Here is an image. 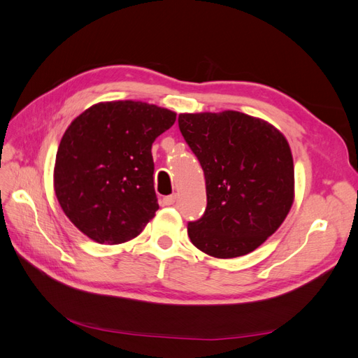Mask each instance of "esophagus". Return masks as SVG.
I'll list each match as a JSON object with an SVG mask.
<instances>
[{
    "label": "esophagus",
    "instance_id": "esophagus-1",
    "mask_svg": "<svg viewBox=\"0 0 358 358\" xmlns=\"http://www.w3.org/2000/svg\"><path fill=\"white\" fill-rule=\"evenodd\" d=\"M176 201V196L175 194H173V196H167V197H162V200H161V203H162V206H171L173 203Z\"/></svg>",
    "mask_w": 358,
    "mask_h": 358
}]
</instances>
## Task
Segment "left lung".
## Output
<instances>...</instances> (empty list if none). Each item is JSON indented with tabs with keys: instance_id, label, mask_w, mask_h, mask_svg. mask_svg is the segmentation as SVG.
Wrapping results in <instances>:
<instances>
[{
	"instance_id": "8db88e82",
	"label": "left lung",
	"mask_w": 358,
	"mask_h": 358,
	"mask_svg": "<svg viewBox=\"0 0 358 358\" xmlns=\"http://www.w3.org/2000/svg\"><path fill=\"white\" fill-rule=\"evenodd\" d=\"M179 129L200 161L208 206L188 224L192 245L215 258L252 252L294 201V162L285 136L236 110L180 113Z\"/></svg>"
}]
</instances>
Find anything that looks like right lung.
I'll return each instance as SVG.
<instances>
[{
    "label": "right lung",
    "mask_w": 358,
    "mask_h": 358,
    "mask_svg": "<svg viewBox=\"0 0 358 358\" xmlns=\"http://www.w3.org/2000/svg\"><path fill=\"white\" fill-rule=\"evenodd\" d=\"M176 113L142 101L91 106L69 125L57 152L53 188L67 218L96 243L134 239L158 210L154 140Z\"/></svg>",
    "instance_id": "right-lung-1"
}]
</instances>
